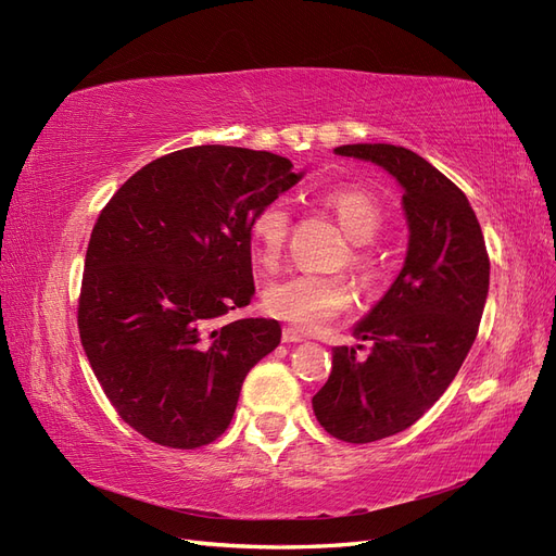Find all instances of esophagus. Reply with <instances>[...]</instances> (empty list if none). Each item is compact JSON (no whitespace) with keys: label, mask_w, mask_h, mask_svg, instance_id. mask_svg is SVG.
Segmentation results:
<instances>
[{"label":"esophagus","mask_w":556,"mask_h":556,"mask_svg":"<svg viewBox=\"0 0 556 556\" xmlns=\"http://www.w3.org/2000/svg\"><path fill=\"white\" fill-rule=\"evenodd\" d=\"M301 341H306V339L299 329H292V327L282 329V343H301Z\"/></svg>","instance_id":"1"}]
</instances>
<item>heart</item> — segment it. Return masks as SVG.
Returning a JSON list of instances; mask_svg holds the SVG:
<instances>
[{
  "label": "heart",
  "mask_w": 556,
  "mask_h": 556,
  "mask_svg": "<svg viewBox=\"0 0 556 556\" xmlns=\"http://www.w3.org/2000/svg\"><path fill=\"white\" fill-rule=\"evenodd\" d=\"M319 199L339 217V225L355 243L350 252V266L357 271L371 268V255L366 243H371L382 229V211L374 194L357 185H336L319 192ZM290 233V208L276 199L264 204L248 225V237L255 260L264 266H276L285 241ZM352 288L343 276L325 274H294L268 282L262 294V304L268 315L296 329L315 331L329 325L331 319L343 315L352 306Z\"/></svg>",
  "instance_id": "heart-1"
}]
</instances>
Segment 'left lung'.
I'll use <instances>...</instances> for the list:
<instances>
[{
  "instance_id": "left-lung-1",
  "label": "left lung",
  "mask_w": 556,
  "mask_h": 556,
  "mask_svg": "<svg viewBox=\"0 0 556 556\" xmlns=\"http://www.w3.org/2000/svg\"><path fill=\"white\" fill-rule=\"evenodd\" d=\"M336 155L374 162L396 178L408 252L392 288L352 333L371 343L333 348L331 376L313 396L333 439L374 443L415 425L462 368L490 292V257L466 194L425 157L390 143H352Z\"/></svg>"
}]
</instances>
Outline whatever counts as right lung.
Segmentation results:
<instances>
[{"label": "right lung", "mask_w": 556, "mask_h": 556, "mask_svg": "<svg viewBox=\"0 0 556 556\" xmlns=\"http://www.w3.org/2000/svg\"><path fill=\"white\" fill-rule=\"evenodd\" d=\"M301 176L266 150L194 146L146 164L99 213L80 343L117 415L148 441L213 443L250 368L278 348L276 319L223 317L255 294L252 215Z\"/></svg>", "instance_id": "add662e5"}]
</instances>
